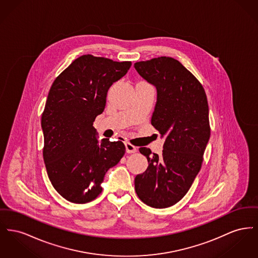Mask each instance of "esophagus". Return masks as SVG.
Returning a JSON list of instances; mask_svg holds the SVG:
<instances>
[{
  "mask_svg": "<svg viewBox=\"0 0 258 258\" xmlns=\"http://www.w3.org/2000/svg\"><path fill=\"white\" fill-rule=\"evenodd\" d=\"M125 150L127 153H136L137 152V147L134 146L130 142H125Z\"/></svg>",
  "mask_w": 258,
  "mask_h": 258,
  "instance_id": "esophagus-1",
  "label": "esophagus"
}]
</instances>
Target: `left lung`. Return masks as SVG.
<instances>
[{
	"label": "left lung",
	"instance_id": "obj_1",
	"mask_svg": "<svg viewBox=\"0 0 258 258\" xmlns=\"http://www.w3.org/2000/svg\"><path fill=\"white\" fill-rule=\"evenodd\" d=\"M135 68L157 89L151 123L166 137L161 155L139 148L149 166L137 175L136 192L147 206L165 209L186 195L202 167L211 137L207 94L197 78L172 57L139 61Z\"/></svg>",
	"mask_w": 258,
	"mask_h": 258
}]
</instances>
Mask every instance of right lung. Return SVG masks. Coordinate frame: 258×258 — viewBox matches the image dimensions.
Masks as SVG:
<instances>
[{"instance_id":"1","label":"right lung","mask_w":258,"mask_h":258,"mask_svg":"<svg viewBox=\"0 0 258 258\" xmlns=\"http://www.w3.org/2000/svg\"><path fill=\"white\" fill-rule=\"evenodd\" d=\"M131 66V61L85 54L52 83L42 114L43 156L52 186L71 203L97 197L107 170L124 155L121 140L99 142L92 124L105 108L109 88Z\"/></svg>"}]
</instances>
